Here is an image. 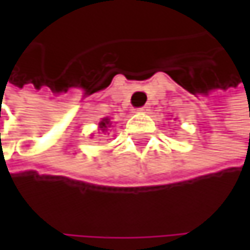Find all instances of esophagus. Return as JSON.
Masks as SVG:
<instances>
[{"instance_id": "34e87169", "label": "esophagus", "mask_w": 250, "mask_h": 250, "mask_svg": "<svg viewBox=\"0 0 250 250\" xmlns=\"http://www.w3.org/2000/svg\"><path fill=\"white\" fill-rule=\"evenodd\" d=\"M149 108H150L149 105H143V107H140V108H137L136 111H139V113H147V111H149Z\"/></svg>"}]
</instances>
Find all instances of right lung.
Wrapping results in <instances>:
<instances>
[{
  "label": "right lung",
  "instance_id": "add662e5",
  "mask_svg": "<svg viewBox=\"0 0 250 250\" xmlns=\"http://www.w3.org/2000/svg\"><path fill=\"white\" fill-rule=\"evenodd\" d=\"M107 125H108V119H104V120L100 123V128H101V130H105V128H107Z\"/></svg>",
  "mask_w": 250,
  "mask_h": 250
}]
</instances>
